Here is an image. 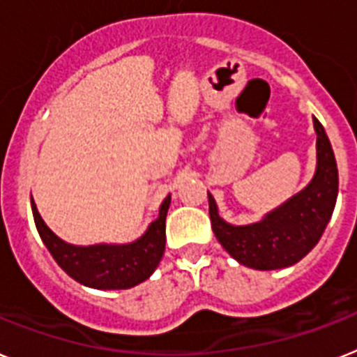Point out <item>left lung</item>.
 <instances>
[{
  "mask_svg": "<svg viewBox=\"0 0 357 357\" xmlns=\"http://www.w3.org/2000/svg\"><path fill=\"white\" fill-rule=\"evenodd\" d=\"M317 134V169L312 181L259 223L234 227L218 214L208 194V214L215 238L241 265L274 271L294 265L321 238L337 197V167L325 128L314 118Z\"/></svg>",
  "mask_w": 357,
  "mask_h": 357,
  "instance_id": "8db88e82",
  "label": "left lung"
}]
</instances>
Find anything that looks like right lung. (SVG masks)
<instances>
[{
	"mask_svg": "<svg viewBox=\"0 0 357 357\" xmlns=\"http://www.w3.org/2000/svg\"><path fill=\"white\" fill-rule=\"evenodd\" d=\"M169 205L170 196H167L160 206V218L152 221L142 238L128 245L74 247L61 241L45 225L34 202L32 214L45 247L72 280L92 289L119 290L139 285L155 271L165 252V218Z\"/></svg>",
	"mask_w": 357,
	"mask_h": 357,
	"instance_id": "obj_1",
	"label": "right lung"
}]
</instances>
